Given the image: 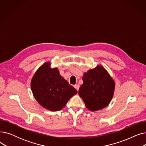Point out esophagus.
<instances>
[{
    "label": "esophagus",
    "mask_w": 146,
    "mask_h": 146,
    "mask_svg": "<svg viewBox=\"0 0 146 146\" xmlns=\"http://www.w3.org/2000/svg\"><path fill=\"white\" fill-rule=\"evenodd\" d=\"M74 88L77 90L78 91L79 90V85H74Z\"/></svg>",
    "instance_id": "1"
}]
</instances>
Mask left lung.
Instances as JSON below:
<instances>
[{
	"label": "left lung",
	"mask_w": 146,
	"mask_h": 146,
	"mask_svg": "<svg viewBox=\"0 0 146 146\" xmlns=\"http://www.w3.org/2000/svg\"><path fill=\"white\" fill-rule=\"evenodd\" d=\"M83 83L79 90V95L85 106L91 111L105 108L113 96L115 83L105 67L97 65L83 73Z\"/></svg>",
	"instance_id": "left-lung-1"
}]
</instances>
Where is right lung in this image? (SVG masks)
Instances as JSON below:
<instances>
[{"mask_svg": "<svg viewBox=\"0 0 146 146\" xmlns=\"http://www.w3.org/2000/svg\"><path fill=\"white\" fill-rule=\"evenodd\" d=\"M31 88L38 103L51 111L62 110L69 99L78 93L60 75L57 67H51L49 61L37 69L31 81Z\"/></svg>", "mask_w": 146, "mask_h": 146, "instance_id": "right-lung-1", "label": "right lung"}]
</instances>
